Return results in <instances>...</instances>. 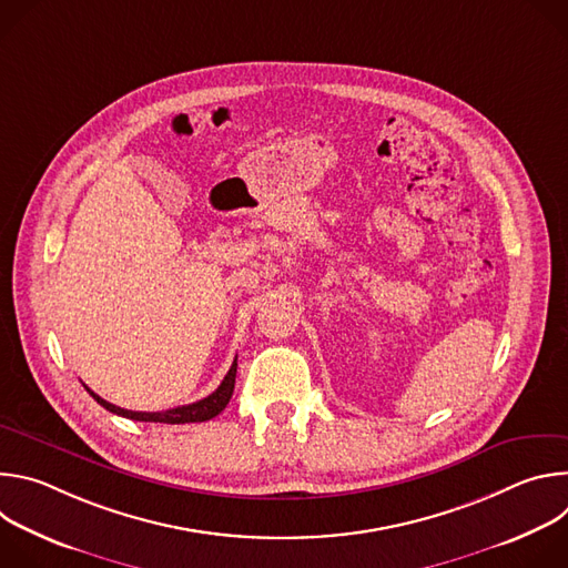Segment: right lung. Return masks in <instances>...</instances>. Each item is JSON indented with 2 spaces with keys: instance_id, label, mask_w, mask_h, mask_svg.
I'll list each match as a JSON object with an SVG mask.
<instances>
[{
  "instance_id": "add662e5",
  "label": "right lung",
  "mask_w": 568,
  "mask_h": 568,
  "mask_svg": "<svg viewBox=\"0 0 568 568\" xmlns=\"http://www.w3.org/2000/svg\"><path fill=\"white\" fill-rule=\"evenodd\" d=\"M235 371H237V357L233 359L229 373L224 375L222 384L206 397L193 402V404H184V407H175V409H169V412H128V409H121L116 407V404L103 399L101 395H97L92 388H88V393L101 404L103 409L116 414V416H123V418H130V420H139V423H164V425H186V423H204V420H211L215 418L233 395V386H235Z\"/></svg>"
}]
</instances>
